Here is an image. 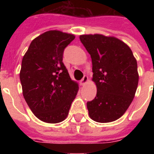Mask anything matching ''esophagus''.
Returning <instances> with one entry per match:
<instances>
[{
	"label": "esophagus",
	"instance_id": "esophagus-1",
	"mask_svg": "<svg viewBox=\"0 0 154 154\" xmlns=\"http://www.w3.org/2000/svg\"><path fill=\"white\" fill-rule=\"evenodd\" d=\"M88 81H89L88 77H87V76H84V77H83L82 81H81V85H85L88 82Z\"/></svg>",
	"mask_w": 154,
	"mask_h": 154
}]
</instances>
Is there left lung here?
I'll use <instances>...</instances> for the list:
<instances>
[{
    "mask_svg": "<svg viewBox=\"0 0 154 154\" xmlns=\"http://www.w3.org/2000/svg\"><path fill=\"white\" fill-rule=\"evenodd\" d=\"M90 54L97 96L87 102L89 115L97 122H114L124 114L134 98L139 75L133 52L125 42L101 34L81 35Z\"/></svg>",
    "mask_w": 154,
    "mask_h": 154,
    "instance_id": "1",
    "label": "left lung"
}]
</instances>
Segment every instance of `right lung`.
Segmentation results:
<instances>
[{
  "label": "right lung",
  "mask_w": 154,
  "mask_h": 154,
  "mask_svg": "<svg viewBox=\"0 0 154 154\" xmlns=\"http://www.w3.org/2000/svg\"><path fill=\"white\" fill-rule=\"evenodd\" d=\"M73 34L59 30L42 33L30 44L23 57L20 80L25 101L36 117L46 123H59L67 117L78 92L63 60L65 47Z\"/></svg>",
  "instance_id": "right-lung-1"
}]
</instances>
